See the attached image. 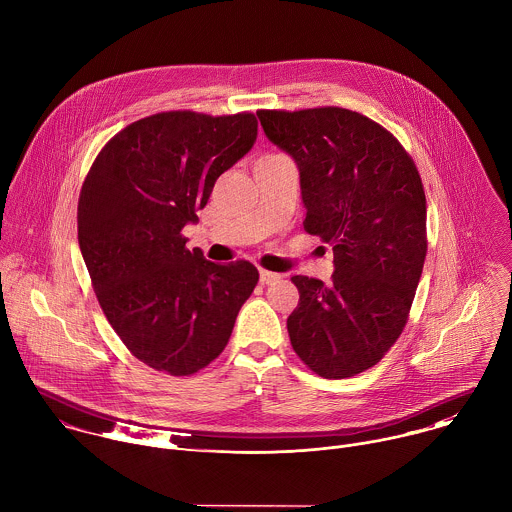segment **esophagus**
I'll list each match as a JSON object with an SVG mask.
<instances>
[{
    "instance_id": "1",
    "label": "esophagus",
    "mask_w": 512,
    "mask_h": 512,
    "mask_svg": "<svg viewBox=\"0 0 512 512\" xmlns=\"http://www.w3.org/2000/svg\"><path fill=\"white\" fill-rule=\"evenodd\" d=\"M279 279H281V275H279V273L265 271V269H261V271H259V281H261V285H271V283H275V281H279Z\"/></svg>"
}]
</instances>
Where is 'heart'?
<instances>
[{
  "label": "heart",
  "mask_w": 512,
  "mask_h": 512,
  "mask_svg": "<svg viewBox=\"0 0 512 512\" xmlns=\"http://www.w3.org/2000/svg\"><path fill=\"white\" fill-rule=\"evenodd\" d=\"M271 158H283V156H279V154H267V156H263L261 160H271Z\"/></svg>",
  "instance_id": "heart-1"
}]
</instances>
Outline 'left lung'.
Segmentation results:
<instances>
[{"label":"left lung","mask_w":512,"mask_h":512,"mask_svg":"<svg viewBox=\"0 0 512 512\" xmlns=\"http://www.w3.org/2000/svg\"><path fill=\"white\" fill-rule=\"evenodd\" d=\"M267 138L293 156L305 231L332 247L330 285L295 275L293 350L328 380L376 366L400 338L427 253L425 192L398 138L340 108L259 110Z\"/></svg>","instance_id":"8db88e82"}]
</instances>
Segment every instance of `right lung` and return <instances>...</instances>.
<instances>
[{
    "label": "right lung",
    "mask_w": 512,
    "mask_h": 512,
    "mask_svg": "<svg viewBox=\"0 0 512 512\" xmlns=\"http://www.w3.org/2000/svg\"><path fill=\"white\" fill-rule=\"evenodd\" d=\"M255 138L251 112H158L114 134L83 182L77 227L95 295L132 356L158 372L213 362L259 281L249 261L211 263L182 235Z\"/></svg>",
    "instance_id": "right-lung-1"
}]
</instances>
